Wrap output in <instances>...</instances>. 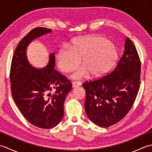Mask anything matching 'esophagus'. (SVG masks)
Wrapping results in <instances>:
<instances>
[{
	"instance_id": "obj_1",
	"label": "esophagus",
	"mask_w": 152,
	"mask_h": 152,
	"mask_svg": "<svg viewBox=\"0 0 152 152\" xmlns=\"http://www.w3.org/2000/svg\"><path fill=\"white\" fill-rule=\"evenodd\" d=\"M80 85H81V82H72V88H77V87L80 86Z\"/></svg>"
}]
</instances>
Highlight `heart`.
I'll return each instance as SVG.
<instances>
[{
	"label": "heart",
	"mask_w": 152,
	"mask_h": 152,
	"mask_svg": "<svg viewBox=\"0 0 152 152\" xmlns=\"http://www.w3.org/2000/svg\"><path fill=\"white\" fill-rule=\"evenodd\" d=\"M80 59L83 66L74 71L72 78H82L89 73L93 78H100L115 66L118 53L108 38L96 35L76 38L69 46H64L57 51L58 66L63 72L75 68Z\"/></svg>",
	"instance_id": "1"
}]
</instances>
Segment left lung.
<instances>
[{"label": "left lung", "instance_id": "obj_1", "mask_svg": "<svg viewBox=\"0 0 152 152\" xmlns=\"http://www.w3.org/2000/svg\"><path fill=\"white\" fill-rule=\"evenodd\" d=\"M115 69L108 75L82 84L86 91L85 110L96 125L108 127L129 112L140 88L141 64L137 50L129 38Z\"/></svg>", "mask_w": 152, "mask_h": 152}]
</instances>
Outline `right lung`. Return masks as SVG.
<instances>
[{
    "mask_svg": "<svg viewBox=\"0 0 152 152\" xmlns=\"http://www.w3.org/2000/svg\"><path fill=\"white\" fill-rule=\"evenodd\" d=\"M51 29L37 27L19 42L12 57L10 79L15 103L27 120L42 129H50L59 124L64 114V102L72 89V83L54 69V53L42 69L28 62L27 49L32 41L50 33ZM55 88L53 94L50 92Z\"/></svg>",
    "mask_w": 152,
    "mask_h": 152,
    "instance_id": "obj_1",
    "label": "right lung"
}]
</instances>
